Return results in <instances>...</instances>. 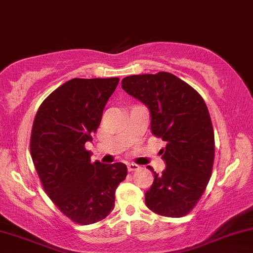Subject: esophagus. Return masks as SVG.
I'll return each instance as SVG.
<instances>
[{"label":"esophagus","mask_w":253,"mask_h":253,"mask_svg":"<svg viewBox=\"0 0 253 253\" xmlns=\"http://www.w3.org/2000/svg\"><path fill=\"white\" fill-rule=\"evenodd\" d=\"M127 169H128V171H134L139 169V166L135 165V163H128V165H127Z\"/></svg>","instance_id":"obj_1"}]
</instances>
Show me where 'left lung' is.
<instances>
[{
  "label": "left lung",
  "instance_id": "left-lung-1",
  "mask_svg": "<svg viewBox=\"0 0 253 253\" xmlns=\"http://www.w3.org/2000/svg\"><path fill=\"white\" fill-rule=\"evenodd\" d=\"M122 88L150 110L151 132L162 138L166 162L145 193L151 211L182 217L196 207L211 176L215 138L209 110L196 90L168 72L122 79Z\"/></svg>",
  "mask_w": 253,
  "mask_h": 253
}]
</instances>
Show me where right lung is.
Returning a JSON list of instances; mask_svg holds the SVG:
<instances>
[{
    "mask_svg": "<svg viewBox=\"0 0 253 253\" xmlns=\"http://www.w3.org/2000/svg\"><path fill=\"white\" fill-rule=\"evenodd\" d=\"M119 78L68 80L38 108L30 151L42 186L63 215L79 224L102 221L114 209L115 190L127 175L124 163H91L92 140Z\"/></svg>",
    "mask_w": 253,
    "mask_h": 253,
    "instance_id": "add662e5",
    "label": "right lung"
}]
</instances>
